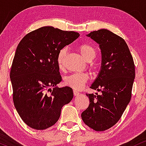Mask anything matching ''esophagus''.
Segmentation results:
<instances>
[{
	"label": "esophagus",
	"instance_id": "34e87169",
	"mask_svg": "<svg viewBox=\"0 0 146 146\" xmlns=\"http://www.w3.org/2000/svg\"><path fill=\"white\" fill-rule=\"evenodd\" d=\"M73 93H74V96H77V95L79 94V92H78V91L75 90L73 91Z\"/></svg>",
	"mask_w": 146,
	"mask_h": 146
}]
</instances>
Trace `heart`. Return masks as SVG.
<instances>
[{
  "mask_svg": "<svg viewBox=\"0 0 146 146\" xmlns=\"http://www.w3.org/2000/svg\"><path fill=\"white\" fill-rule=\"evenodd\" d=\"M78 50L85 58L88 60H91L96 56V52L94 47L90 44L83 43L79 45ZM67 53V49L63 48L58 52L56 57V63L58 68L63 69L64 65L65 56ZM89 75L87 73H75L67 76L64 78V83L74 90H81L84 86L85 83L88 81Z\"/></svg>",
  "mask_w": 146,
  "mask_h": 146,
  "instance_id": "heart-1",
  "label": "heart"
}]
</instances>
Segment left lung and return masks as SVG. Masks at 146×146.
<instances>
[{"mask_svg": "<svg viewBox=\"0 0 146 146\" xmlns=\"http://www.w3.org/2000/svg\"><path fill=\"white\" fill-rule=\"evenodd\" d=\"M87 36L97 42L101 49V70L90 88L101 93L86 94L90 105L81 118L94 130L104 131L119 121L130 103L135 63L125 41L117 34L101 29Z\"/></svg>", "mask_w": 146, "mask_h": 146, "instance_id": "1", "label": "left lung"}]
</instances>
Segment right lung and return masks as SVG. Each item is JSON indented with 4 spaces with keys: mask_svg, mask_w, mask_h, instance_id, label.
Segmentation results:
<instances>
[{
    "mask_svg": "<svg viewBox=\"0 0 146 146\" xmlns=\"http://www.w3.org/2000/svg\"><path fill=\"white\" fill-rule=\"evenodd\" d=\"M79 36L45 26L29 32L18 45L10 71L13 101L22 120L32 128L45 130L54 125L62 107L72 99L71 88L56 86L62 80L56 57Z\"/></svg>",
    "mask_w": 146,
    "mask_h": 146,
    "instance_id": "right-lung-1",
    "label": "right lung"
}]
</instances>
